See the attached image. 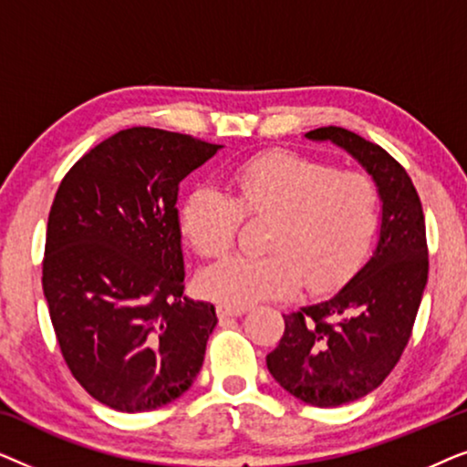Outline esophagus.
I'll return each instance as SVG.
<instances>
[{
	"instance_id": "esophagus-1",
	"label": "esophagus",
	"mask_w": 467,
	"mask_h": 467,
	"mask_svg": "<svg viewBox=\"0 0 467 467\" xmlns=\"http://www.w3.org/2000/svg\"><path fill=\"white\" fill-rule=\"evenodd\" d=\"M219 317H242L246 312L244 306H235V304H219Z\"/></svg>"
}]
</instances>
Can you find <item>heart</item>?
Returning a JSON list of instances; mask_svg holds the SVG:
<instances>
[{"label": "heart", "mask_w": 467, "mask_h": 467, "mask_svg": "<svg viewBox=\"0 0 467 467\" xmlns=\"http://www.w3.org/2000/svg\"><path fill=\"white\" fill-rule=\"evenodd\" d=\"M232 197L200 187L181 210V229L203 257L234 244L242 213L274 216L267 254H232L202 274V291L223 304L248 306L286 296L299 276L310 289L340 283L357 265L379 221L376 187L363 174L270 152L240 163L227 176Z\"/></svg>", "instance_id": "heart-1"}]
</instances>
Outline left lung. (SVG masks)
<instances>
[{"mask_svg":"<svg viewBox=\"0 0 467 467\" xmlns=\"http://www.w3.org/2000/svg\"><path fill=\"white\" fill-rule=\"evenodd\" d=\"M347 150L372 176L380 200L379 240L366 264L334 296L285 317L265 357L272 379L317 408L366 398L404 353L427 285L425 216L406 170L379 144L342 127L304 136Z\"/></svg>","mask_w":467,"mask_h":467,"instance_id":"left-lung-1","label":"left lung"}]
</instances>
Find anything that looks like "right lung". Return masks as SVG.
<instances>
[{
	"label": "right lung",
	"mask_w": 467,
	"mask_h": 467,
	"mask_svg": "<svg viewBox=\"0 0 467 467\" xmlns=\"http://www.w3.org/2000/svg\"><path fill=\"white\" fill-rule=\"evenodd\" d=\"M223 146L131 127L88 150L48 214L42 289L85 391L120 412L157 410L200 374L216 318L182 297L178 187Z\"/></svg>",
	"instance_id": "1"
}]
</instances>
